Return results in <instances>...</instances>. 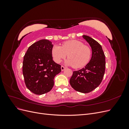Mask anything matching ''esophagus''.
<instances>
[{
  "instance_id": "34e87169",
  "label": "esophagus",
  "mask_w": 129,
  "mask_h": 129,
  "mask_svg": "<svg viewBox=\"0 0 129 129\" xmlns=\"http://www.w3.org/2000/svg\"><path fill=\"white\" fill-rule=\"evenodd\" d=\"M61 71H63L64 70L66 69V68L64 67V66H62L61 67Z\"/></svg>"
}]
</instances>
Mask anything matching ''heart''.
<instances>
[{
  "instance_id": "heart-1",
  "label": "heart",
  "mask_w": 129,
  "mask_h": 129,
  "mask_svg": "<svg viewBox=\"0 0 129 129\" xmlns=\"http://www.w3.org/2000/svg\"><path fill=\"white\" fill-rule=\"evenodd\" d=\"M52 55L56 63H59L68 55L66 61L67 65L80 68L86 65L90 59L91 50L87 45L79 40H72L62 43L61 47L54 46Z\"/></svg>"
}]
</instances>
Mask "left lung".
<instances>
[{
	"mask_svg": "<svg viewBox=\"0 0 129 129\" xmlns=\"http://www.w3.org/2000/svg\"><path fill=\"white\" fill-rule=\"evenodd\" d=\"M92 49V56L89 63L77 71H74L69 82L75 90L88 93L101 84L105 73V57L102 46L92 38L83 36Z\"/></svg>",
	"mask_w": 129,
	"mask_h": 129,
	"instance_id": "8db88e82",
	"label": "left lung"
}]
</instances>
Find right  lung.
<instances>
[{
  "label": "right lung",
  "mask_w": 129,
  "mask_h": 129,
  "mask_svg": "<svg viewBox=\"0 0 129 129\" xmlns=\"http://www.w3.org/2000/svg\"><path fill=\"white\" fill-rule=\"evenodd\" d=\"M50 41L43 39L29 47L24 57L22 74L26 87L36 95L49 92L54 86V79L61 72V65L53 60Z\"/></svg>",
  "instance_id": "1"
}]
</instances>
